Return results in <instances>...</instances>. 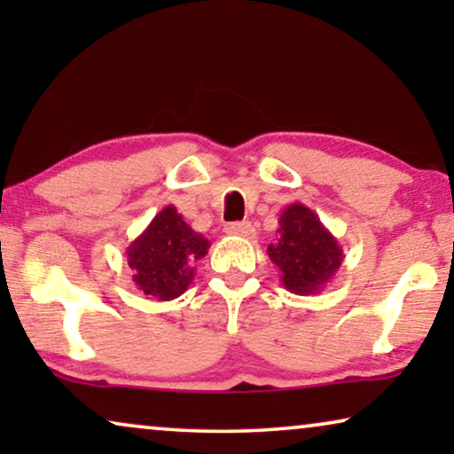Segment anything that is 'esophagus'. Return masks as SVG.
I'll return each mask as SVG.
<instances>
[{
  "instance_id": "34e87169",
  "label": "esophagus",
  "mask_w": 454,
  "mask_h": 454,
  "mask_svg": "<svg viewBox=\"0 0 454 454\" xmlns=\"http://www.w3.org/2000/svg\"><path fill=\"white\" fill-rule=\"evenodd\" d=\"M225 231L229 235H238V238L250 239V238H254V233H256V229H254L250 221H238V223H229V225L225 227Z\"/></svg>"
}]
</instances>
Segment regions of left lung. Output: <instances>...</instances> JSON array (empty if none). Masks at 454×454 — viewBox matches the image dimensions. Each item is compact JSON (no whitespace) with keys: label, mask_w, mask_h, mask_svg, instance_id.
Segmentation results:
<instances>
[{"label":"left lung","mask_w":454,"mask_h":454,"mask_svg":"<svg viewBox=\"0 0 454 454\" xmlns=\"http://www.w3.org/2000/svg\"><path fill=\"white\" fill-rule=\"evenodd\" d=\"M278 241L269 246V258L278 266L285 289L297 295L318 294L343 264L339 241L303 204H289L278 216Z\"/></svg>","instance_id":"obj_1"}]
</instances>
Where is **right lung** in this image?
I'll return each mask as SVG.
<instances>
[{
  "mask_svg": "<svg viewBox=\"0 0 454 454\" xmlns=\"http://www.w3.org/2000/svg\"><path fill=\"white\" fill-rule=\"evenodd\" d=\"M210 241L196 233L169 204L128 246L132 281L142 295L159 301L176 300L194 281V262L207 256Z\"/></svg>",
  "mask_w": 454,
  "mask_h": 454,
  "instance_id": "1",
  "label": "right lung"
}]
</instances>
